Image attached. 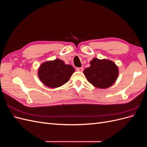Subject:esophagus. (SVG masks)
<instances>
[{
	"instance_id": "34e87169",
	"label": "esophagus",
	"mask_w": 147,
	"mask_h": 147,
	"mask_svg": "<svg viewBox=\"0 0 147 147\" xmlns=\"http://www.w3.org/2000/svg\"><path fill=\"white\" fill-rule=\"evenodd\" d=\"M76 70H77V71H79V72H83V67H77L76 68Z\"/></svg>"
}]
</instances>
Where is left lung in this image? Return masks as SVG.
I'll list each match as a JSON object with an SVG mask.
<instances>
[{
  "label": "left lung",
  "instance_id": "obj_1",
  "mask_svg": "<svg viewBox=\"0 0 147 147\" xmlns=\"http://www.w3.org/2000/svg\"><path fill=\"white\" fill-rule=\"evenodd\" d=\"M91 66L84 70L88 81L99 88H107L117 80L118 69L113 62L94 58L90 62Z\"/></svg>",
  "mask_w": 147,
  "mask_h": 147
}]
</instances>
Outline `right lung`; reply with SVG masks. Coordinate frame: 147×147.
Wrapping results in <instances>:
<instances>
[{"mask_svg": "<svg viewBox=\"0 0 147 147\" xmlns=\"http://www.w3.org/2000/svg\"><path fill=\"white\" fill-rule=\"evenodd\" d=\"M74 71L72 65L56 59L43 63L38 69V77L45 85L57 88L67 82Z\"/></svg>", "mask_w": 147, "mask_h": 147, "instance_id": "1", "label": "right lung"}]
</instances>
